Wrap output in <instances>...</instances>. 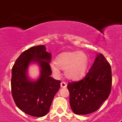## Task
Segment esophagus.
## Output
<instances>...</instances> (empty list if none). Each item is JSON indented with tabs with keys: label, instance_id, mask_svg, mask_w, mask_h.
<instances>
[{
	"label": "esophagus",
	"instance_id": "obj_1",
	"mask_svg": "<svg viewBox=\"0 0 122 122\" xmlns=\"http://www.w3.org/2000/svg\"><path fill=\"white\" fill-rule=\"evenodd\" d=\"M67 86V84L66 83H65V81H62L61 83V87H62V88H66Z\"/></svg>",
	"mask_w": 122,
	"mask_h": 122
}]
</instances>
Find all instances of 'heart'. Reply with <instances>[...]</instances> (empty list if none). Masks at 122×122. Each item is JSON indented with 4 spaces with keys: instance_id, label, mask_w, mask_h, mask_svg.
Instances as JSON below:
<instances>
[{
    "instance_id": "heart-1",
    "label": "heart",
    "mask_w": 122,
    "mask_h": 122,
    "mask_svg": "<svg viewBox=\"0 0 122 122\" xmlns=\"http://www.w3.org/2000/svg\"><path fill=\"white\" fill-rule=\"evenodd\" d=\"M89 58L87 54L82 51H65L61 52L51 63L50 68L56 76L60 73L59 69L64 70L65 76L68 79L78 80L86 75L89 66Z\"/></svg>"
}]
</instances>
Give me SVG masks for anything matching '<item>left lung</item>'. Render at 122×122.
I'll use <instances>...</instances> for the list:
<instances>
[{
    "mask_svg": "<svg viewBox=\"0 0 122 122\" xmlns=\"http://www.w3.org/2000/svg\"><path fill=\"white\" fill-rule=\"evenodd\" d=\"M112 83L110 63L102 54H97L85 78L67 85L73 112L87 115L97 111L110 96Z\"/></svg>",
    "mask_w": 122,
    "mask_h": 122,
    "instance_id": "8db88e82",
    "label": "left lung"
}]
</instances>
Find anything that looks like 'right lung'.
I'll return each instance as SVG.
<instances>
[{"label": "right lung", "instance_id": "right-lung-1", "mask_svg": "<svg viewBox=\"0 0 122 122\" xmlns=\"http://www.w3.org/2000/svg\"><path fill=\"white\" fill-rule=\"evenodd\" d=\"M51 57L44 46H35L24 51L12 66V97L18 108L27 115L35 117L46 115L60 88L61 81L50 76ZM33 62L37 63L41 69L39 78L34 81L27 75L29 65Z\"/></svg>", "mask_w": 122, "mask_h": 122}]
</instances>
